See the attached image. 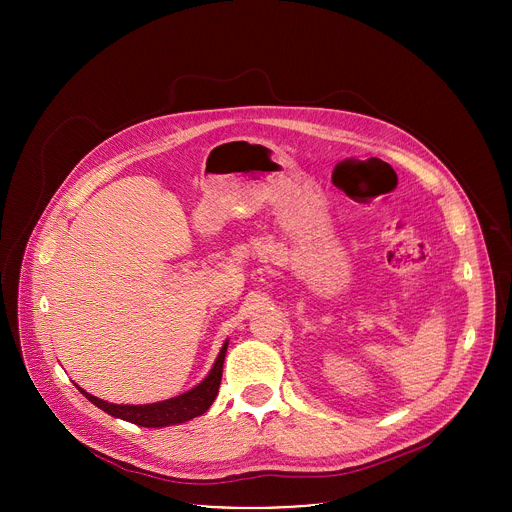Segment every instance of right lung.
I'll use <instances>...</instances> for the list:
<instances>
[{"instance_id":"right-lung-1","label":"right lung","mask_w":512,"mask_h":512,"mask_svg":"<svg viewBox=\"0 0 512 512\" xmlns=\"http://www.w3.org/2000/svg\"><path fill=\"white\" fill-rule=\"evenodd\" d=\"M227 344L229 342L223 344L212 371L198 387H194L192 391H188L184 395L168 399V401H160V403H152V405H113V403H107L103 399L89 395L81 387H79V391L91 403H95L99 409L107 411L109 415L131 421L141 427H166V425L184 423L188 419H194V417L206 413V409L212 405V401L218 393V385H221V377H223V362H225V354H227Z\"/></svg>"}]
</instances>
